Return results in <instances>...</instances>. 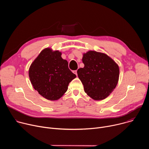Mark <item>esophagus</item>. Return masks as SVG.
Returning a JSON list of instances; mask_svg holds the SVG:
<instances>
[{"instance_id": "34e87169", "label": "esophagus", "mask_w": 149, "mask_h": 149, "mask_svg": "<svg viewBox=\"0 0 149 149\" xmlns=\"http://www.w3.org/2000/svg\"><path fill=\"white\" fill-rule=\"evenodd\" d=\"M73 72L77 76V70H74V71H73Z\"/></svg>"}]
</instances>
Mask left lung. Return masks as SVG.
I'll return each instance as SVG.
<instances>
[{
	"instance_id": "8db88e82",
	"label": "left lung",
	"mask_w": 149,
	"mask_h": 149,
	"mask_svg": "<svg viewBox=\"0 0 149 149\" xmlns=\"http://www.w3.org/2000/svg\"><path fill=\"white\" fill-rule=\"evenodd\" d=\"M82 60L84 67L77 74L85 93L94 100L107 98L117 85L118 65L107 55L94 51L84 54Z\"/></svg>"
}]
</instances>
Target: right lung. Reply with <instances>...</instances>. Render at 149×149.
I'll list each match as a JSON object with an SVG mask.
<instances>
[{
	"label": "right lung",
	"mask_w": 149,
	"mask_h": 149,
	"mask_svg": "<svg viewBox=\"0 0 149 149\" xmlns=\"http://www.w3.org/2000/svg\"><path fill=\"white\" fill-rule=\"evenodd\" d=\"M62 53L47 48L42 50L31 63L29 77L33 88L47 100L59 99L68 90L69 83L76 77L68 68Z\"/></svg>",
	"instance_id": "obj_1"
}]
</instances>
